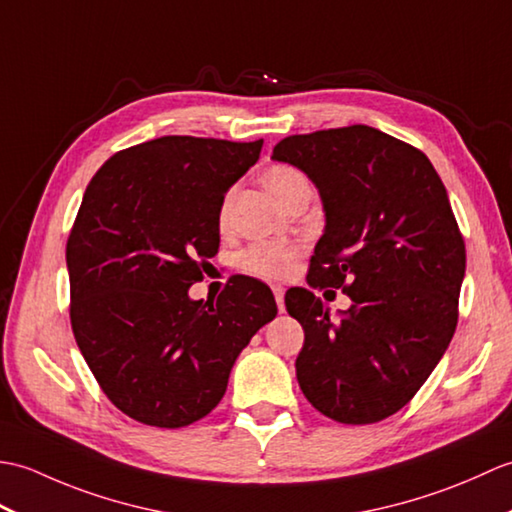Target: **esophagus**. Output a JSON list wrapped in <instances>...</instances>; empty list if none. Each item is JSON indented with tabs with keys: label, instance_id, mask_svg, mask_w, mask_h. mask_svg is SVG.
<instances>
[{
	"label": "esophagus",
	"instance_id": "1",
	"mask_svg": "<svg viewBox=\"0 0 512 512\" xmlns=\"http://www.w3.org/2000/svg\"><path fill=\"white\" fill-rule=\"evenodd\" d=\"M273 292H275V301H277V310L279 312H286V306H284V288L281 286H273Z\"/></svg>",
	"mask_w": 512,
	"mask_h": 512
}]
</instances>
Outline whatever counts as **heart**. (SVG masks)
Listing matches in <instances>:
<instances>
[{
    "label": "heart",
    "instance_id": "heart-1",
    "mask_svg": "<svg viewBox=\"0 0 512 512\" xmlns=\"http://www.w3.org/2000/svg\"><path fill=\"white\" fill-rule=\"evenodd\" d=\"M262 182L266 189L275 195V198L288 206L292 200L299 198L303 193H310V182L306 173L299 171L297 167L279 162V165H270L262 173ZM231 195L226 193L220 209V220L226 224L228 209H231ZM299 248L295 244H281V242H257L248 246L242 255H239V268L244 273L259 277V279H286L292 275V270L297 268Z\"/></svg>",
    "mask_w": 512,
    "mask_h": 512
}]
</instances>
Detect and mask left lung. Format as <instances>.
I'll use <instances>...</instances> for the list:
<instances>
[{
	"label": "left lung",
	"mask_w": 512,
	"mask_h": 512,
	"mask_svg": "<svg viewBox=\"0 0 512 512\" xmlns=\"http://www.w3.org/2000/svg\"><path fill=\"white\" fill-rule=\"evenodd\" d=\"M273 158L306 173L323 202L308 286L352 299L334 321L312 290L286 292L306 332L299 387L336 422L385 420L416 396L458 325L466 248L447 189L420 149L367 125L288 136Z\"/></svg>",
	"instance_id": "8db88e82"
}]
</instances>
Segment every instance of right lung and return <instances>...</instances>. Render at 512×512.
<instances>
[{"instance_id":"obj_1","label":"right lung","mask_w":512,"mask_h":512,"mask_svg":"<svg viewBox=\"0 0 512 512\" xmlns=\"http://www.w3.org/2000/svg\"><path fill=\"white\" fill-rule=\"evenodd\" d=\"M262 145L162 136L118 151L85 189L65 246L72 332L105 396L149 427L211 413L239 352L275 319L253 277L217 301L189 297L220 248L224 193Z\"/></svg>"}]
</instances>
